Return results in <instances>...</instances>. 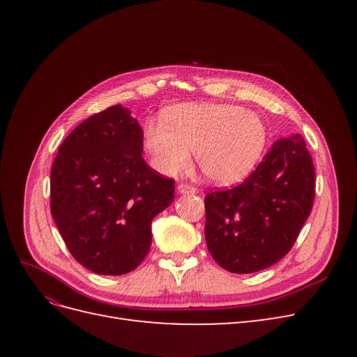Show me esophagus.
<instances>
[{
  "label": "esophagus",
  "instance_id": "34e87169",
  "mask_svg": "<svg viewBox=\"0 0 357 357\" xmlns=\"http://www.w3.org/2000/svg\"><path fill=\"white\" fill-rule=\"evenodd\" d=\"M177 192L180 193V195H189V193H190V195H193V193L198 192V189L193 188V186H189V185H183V183H181V185L177 186Z\"/></svg>",
  "mask_w": 357,
  "mask_h": 357
}]
</instances>
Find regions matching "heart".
<instances>
[{
    "mask_svg": "<svg viewBox=\"0 0 357 357\" xmlns=\"http://www.w3.org/2000/svg\"><path fill=\"white\" fill-rule=\"evenodd\" d=\"M265 143L266 129L259 116L231 104H180L165 114L164 125L147 122L143 129V147L158 172L178 176L195 152L201 174L215 185L244 178Z\"/></svg>",
    "mask_w": 357,
    "mask_h": 357,
    "instance_id": "obj_1",
    "label": "heart"
}]
</instances>
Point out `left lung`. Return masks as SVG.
Wrapping results in <instances>:
<instances>
[{"mask_svg":"<svg viewBox=\"0 0 357 357\" xmlns=\"http://www.w3.org/2000/svg\"><path fill=\"white\" fill-rule=\"evenodd\" d=\"M314 188L302 135L278 139L241 185L205 197V241L214 261L235 274L277 264L308 218Z\"/></svg>","mask_w":357,"mask_h":357,"instance_id":"1","label":"left lung"}]
</instances>
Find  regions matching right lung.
<instances>
[{
    "label": "right lung",
    "instance_id": "right-lung-1",
    "mask_svg": "<svg viewBox=\"0 0 357 357\" xmlns=\"http://www.w3.org/2000/svg\"><path fill=\"white\" fill-rule=\"evenodd\" d=\"M143 129L121 104L86 119L63 139L50 172V213L73 257L122 275L144 261L152 220L174 201V180L142 156Z\"/></svg>",
    "mask_w": 357,
    "mask_h": 357
}]
</instances>
